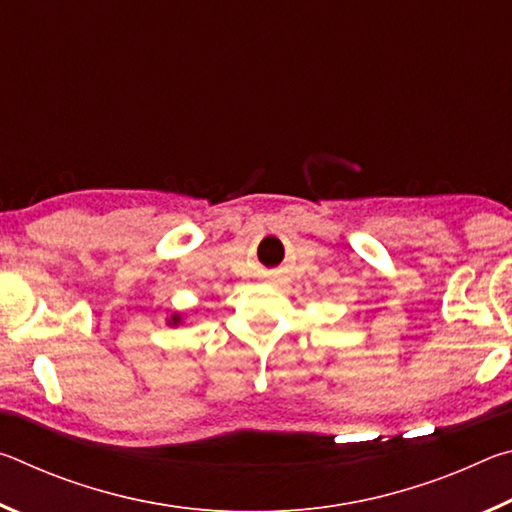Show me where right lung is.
<instances>
[{
  "label": "right lung",
  "instance_id": "obj_1",
  "mask_svg": "<svg viewBox=\"0 0 512 512\" xmlns=\"http://www.w3.org/2000/svg\"><path fill=\"white\" fill-rule=\"evenodd\" d=\"M183 320H185V316L178 314V311H176V314H171V316L167 318V325H169V327H178V325H183Z\"/></svg>",
  "mask_w": 512,
  "mask_h": 512
}]
</instances>
